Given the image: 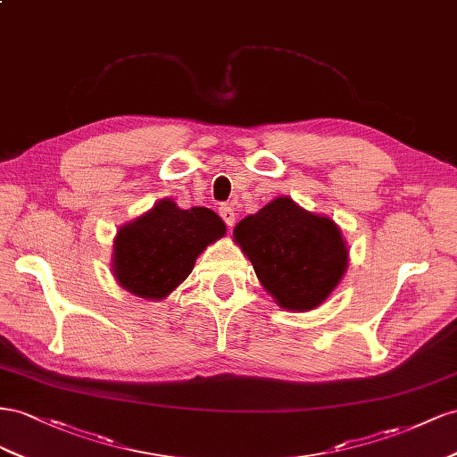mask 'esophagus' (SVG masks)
Masks as SVG:
<instances>
[{
    "instance_id": "obj_1",
    "label": "esophagus",
    "mask_w": 457,
    "mask_h": 457,
    "mask_svg": "<svg viewBox=\"0 0 457 457\" xmlns=\"http://www.w3.org/2000/svg\"><path fill=\"white\" fill-rule=\"evenodd\" d=\"M220 216H221V220L226 221L228 226L236 224V211H233V208H231L229 204H221V206H220Z\"/></svg>"
}]
</instances>
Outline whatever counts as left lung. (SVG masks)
Segmentation results:
<instances>
[{"label": "left lung", "mask_w": 457, "mask_h": 457, "mask_svg": "<svg viewBox=\"0 0 457 457\" xmlns=\"http://www.w3.org/2000/svg\"><path fill=\"white\" fill-rule=\"evenodd\" d=\"M233 241L276 304L291 312L314 310L328 301L350 260L341 228L287 195L243 218Z\"/></svg>", "instance_id": "1"}]
</instances>
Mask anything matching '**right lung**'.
<instances>
[{"instance_id": "add662e5", "label": "right lung", "mask_w": 457, "mask_h": 457, "mask_svg": "<svg viewBox=\"0 0 457 457\" xmlns=\"http://www.w3.org/2000/svg\"><path fill=\"white\" fill-rule=\"evenodd\" d=\"M224 236V220L211 208L184 211L166 197L116 231L111 271L134 296L162 301L187 279L206 246Z\"/></svg>"}]
</instances>
